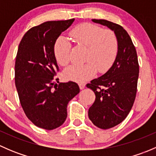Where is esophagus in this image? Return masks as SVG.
Here are the masks:
<instances>
[{
    "label": "esophagus",
    "instance_id": "34e87169",
    "mask_svg": "<svg viewBox=\"0 0 156 156\" xmlns=\"http://www.w3.org/2000/svg\"><path fill=\"white\" fill-rule=\"evenodd\" d=\"M78 85H79V87H80V89H81V90L84 89V88L85 87V84H84V83H83V82H80L79 84H78Z\"/></svg>",
    "mask_w": 156,
    "mask_h": 156
}]
</instances>
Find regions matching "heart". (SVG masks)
I'll list each match as a JSON object with an SVG mask.
<instances>
[{"label":"heart","mask_w":156,"mask_h":156,"mask_svg":"<svg viewBox=\"0 0 156 156\" xmlns=\"http://www.w3.org/2000/svg\"><path fill=\"white\" fill-rule=\"evenodd\" d=\"M71 36L78 44L87 47L85 60L87 63L74 65L65 71L69 80L84 82L92 78L97 69L106 72L114 63L119 52L117 36L110 29H103L96 25L83 23L71 31ZM71 44L63 36L56 39L53 53L58 63L66 66L70 61Z\"/></svg>","instance_id":"b5f03b06"}]
</instances>
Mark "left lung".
<instances>
[{"label":"left lung","instance_id":"8db88e82","mask_svg":"<svg viewBox=\"0 0 156 156\" xmlns=\"http://www.w3.org/2000/svg\"><path fill=\"white\" fill-rule=\"evenodd\" d=\"M92 21L112 30L119 41V52L111 68L87 84L96 95L94 104L88 110V117L95 126L108 129L123 122L133 106L139 63L134 45L122 26L105 20Z\"/></svg>","mask_w":156,"mask_h":156}]
</instances>
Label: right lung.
Returning <instances> with one entry per match:
<instances>
[{
    "label": "right lung",
    "instance_id": "add662e5",
    "mask_svg": "<svg viewBox=\"0 0 156 156\" xmlns=\"http://www.w3.org/2000/svg\"><path fill=\"white\" fill-rule=\"evenodd\" d=\"M75 21H49L30 29L20 41L15 62V84L28 119L41 128L53 130L67 118L69 102L80 92L73 81L59 83L53 53L56 39Z\"/></svg>",
    "mask_w": 156,
    "mask_h": 156
}]
</instances>
